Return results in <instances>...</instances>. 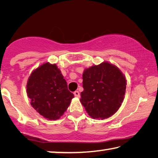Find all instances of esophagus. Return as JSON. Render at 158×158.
<instances>
[{
  "label": "esophagus",
  "mask_w": 158,
  "mask_h": 158,
  "mask_svg": "<svg viewBox=\"0 0 158 158\" xmlns=\"http://www.w3.org/2000/svg\"><path fill=\"white\" fill-rule=\"evenodd\" d=\"M74 95L76 96L77 98H79L80 97V94H79V91H74Z\"/></svg>",
  "instance_id": "34e87169"
}]
</instances>
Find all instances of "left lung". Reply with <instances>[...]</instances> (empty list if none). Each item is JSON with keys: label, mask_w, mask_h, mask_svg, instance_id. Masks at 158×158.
Segmentation results:
<instances>
[{"label": "left lung", "mask_w": 158, "mask_h": 158, "mask_svg": "<svg viewBox=\"0 0 158 158\" xmlns=\"http://www.w3.org/2000/svg\"><path fill=\"white\" fill-rule=\"evenodd\" d=\"M80 102L93 118L104 120L116 113L125 98L127 80L116 65L104 61L85 68Z\"/></svg>", "instance_id": "obj_1"}]
</instances>
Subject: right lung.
<instances>
[{"mask_svg":"<svg viewBox=\"0 0 158 158\" xmlns=\"http://www.w3.org/2000/svg\"><path fill=\"white\" fill-rule=\"evenodd\" d=\"M26 93L35 110L50 121L59 119L74 98L56 64L49 62L32 72L26 84Z\"/></svg>","mask_w":158,"mask_h":158,"instance_id":"right-lung-1","label":"right lung"}]
</instances>
